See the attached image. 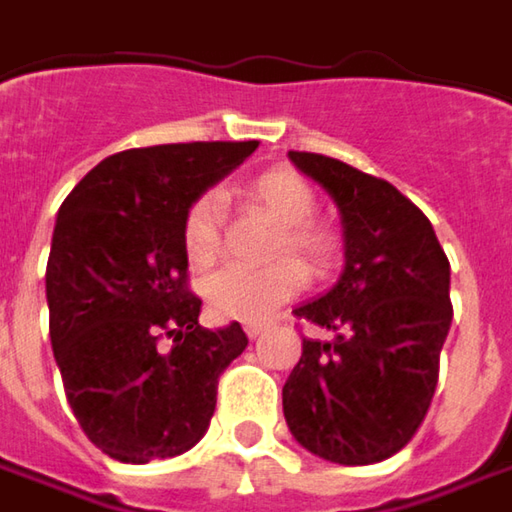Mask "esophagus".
<instances>
[{
  "label": "esophagus",
  "mask_w": 512,
  "mask_h": 512,
  "mask_svg": "<svg viewBox=\"0 0 512 512\" xmlns=\"http://www.w3.org/2000/svg\"><path fill=\"white\" fill-rule=\"evenodd\" d=\"M263 329H266L263 323H246V335H249L252 341H255V338H260V335H263Z\"/></svg>",
  "instance_id": "1"
}]
</instances>
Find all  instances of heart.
Returning <instances> with one entry per match:
<instances>
[{
  "instance_id": "b5f03b06",
  "label": "heart",
  "mask_w": 512,
  "mask_h": 512,
  "mask_svg": "<svg viewBox=\"0 0 512 512\" xmlns=\"http://www.w3.org/2000/svg\"><path fill=\"white\" fill-rule=\"evenodd\" d=\"M246 197L280 223L269 255L280 257L263 269L226 266L206 280V303L217 318L237 323L269 321L286 300H292L312 272H326L341 249L338 232L315 220V191L292 168H269L246 186ZM220 194L206 191L183 217V249L194 266H212L220 257ZM292 254V258H283ZM298 256V264L294 257Z\"/></svg>"
}]
</instances>
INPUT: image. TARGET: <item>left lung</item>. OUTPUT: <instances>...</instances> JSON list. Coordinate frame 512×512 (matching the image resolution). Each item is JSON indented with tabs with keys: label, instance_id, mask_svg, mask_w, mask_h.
Here are the masks:
<instances>
[{
	"label": "left lung",
	"instance_id": "1",
	"mask_svg": "<svg viewBox=\"0 0 512 512\" xmlns=\"http://www.w3.org/2000/svg\"><path fill=\"white\" fill-rule=\"evenodd\" d=\"M332 194L344 226V272L300 321L332 332L303 338L283 384V415L300 447L335 464H375L418 433L450 332V260L433 223L392 183L341 160L289 151Z\"/></svg>",
	"mask_w": 512,
	"mask_h": 512
}]
</instances>
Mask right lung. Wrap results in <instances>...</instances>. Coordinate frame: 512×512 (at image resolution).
Returning <instances> with one entry per match:
<instances>
[{
	"label": "right lung",
	"mask_w": 512,
	"mask_h": 512,
	"mask_svg": "<svg viewBox=\"0 0 512 512\" xmlns=\"http://www.w3.org/2000/svg\"><path fill=\"white\" fill-rule=\"evenodd\" d=\"M255 148H128L91 168L56 214L51 346L79 427L105 456H180L209 430L217 381L249 338L240 323L212 332L197 321L183 217Z\"/></svg>",
	"instance_id": "add662e5"
}]
</instances>
